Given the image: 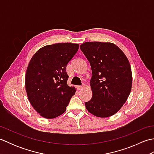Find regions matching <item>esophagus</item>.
Returning <instances> with one entry per match:
<instances>
[{
    "label": "esophagus",
    "instance_id": "34e87169",
    "mask_svg": "<svg viewBox=\"0 0 154 154\" xmlns=\"http://www.w3.org/2000/svg\"><path fill=\"white\" fill-rule=\"evenodd\" d=\"M83 87H84L82 86V85H79V86H78V89H82Z\"/></svg>",
    "mask_w": 154,
    "mask_h": 154
}]
</instances>
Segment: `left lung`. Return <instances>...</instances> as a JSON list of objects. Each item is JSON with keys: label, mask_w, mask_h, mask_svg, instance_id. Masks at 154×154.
<instances>
[{"label": "left lung", "mask_w": 154, "mask_h": 154, "mask_svg": "<svg viewBox=\"0 0 154 154\" xmlns=\"http://www.w3.org/2000/svg\"><path fill=\"white\" fill-rule=\"evenodd\" d=\"M89 60L93 96L85 103L87 110L97 117L114 115L126 103L132 89L129 61L120 49L110 42H87L80 45Z\"/></svg>", "instance_id": "obj_1"}]
</instances>
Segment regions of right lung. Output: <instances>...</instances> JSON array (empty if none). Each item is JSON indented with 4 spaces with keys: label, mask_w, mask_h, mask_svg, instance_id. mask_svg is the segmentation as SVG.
Instances as JSON below:
<instances>
[{
    "label": "right lung",
    "mask_w": 154,
    "mask_h": 154,
    "mask_svg": "<svg viewBox=\"0 0 154 154\" xmlns=\"http://www.w3.org/2000/svg\"><path fill=\"white\" fill-rule=\"evenodd\" d=\"M78 44L48 45L38 50L29 63L25 77L28 100L45 119H54L66 110L76 89L67 85V65L79 49Z\"/></svg>",
    "instance_id": "1"
}]
</instances>
